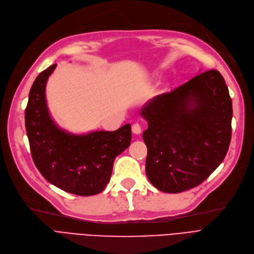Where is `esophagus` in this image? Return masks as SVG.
<instances>
[{"mask_svg":"<svg viewBox=\"0 0 254 254\" xmlns=\"http://www.w3.org/2000/svg\"><path fill=\"white\" fill-rule=\"evenodd\" d=\"M132 132L134 134H139L141 132V127L138 123H135L132 125Z\"/></svg>","mask_w":254,"mask_h":254,"instance_id":"obj_1","label":"esophagus"}]
</instances>
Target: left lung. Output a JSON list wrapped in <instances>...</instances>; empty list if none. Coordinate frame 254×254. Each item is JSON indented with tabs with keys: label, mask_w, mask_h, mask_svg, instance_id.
Returning <instances> with one entry per match:
<instances>
[{
	"label": "left lung",
	"mask_w": 254,
	"mask_h": 254,
	"mask_svg": "<svg viewBox=\"0 0 254 254\" xmlns=\"http://www.w3.org/2000/svg\"><path fill=\"white\" fill-rule=\"evenodd\" d=\"M140 115L148 122L146 174L157 190L175 194L195 188L225 158L232 103L217 69L151 99Z\"/></svg>",
	"instance_id": "8db88e82"
}]
</instances>
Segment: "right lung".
<instances>
[{
	"mask_svg": "<svg viewBox=\"0 0 254 254\" xmlns=\"http://www.w3.org/2000/svg\"><path fill=\"white\" fill-rule=\"evenodd\" d=\"M57 64L40 73L29 93L25 125L34 164L50 184L78 196L102 191L110 180L116 157L131 141V126L116 131L72 134L51 118L46 84Z\"/></svg>",
	"mask_w": 254,
	"mask_h": 254,
	"instance_id": "right-lung-1",
	"label": "right lung"
}]
</instances>
